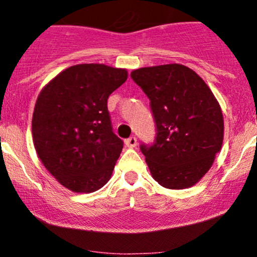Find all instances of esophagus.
<instances>
[{
  "label": "esophagus",
  "mask_w": 257,
  "mask_h": 257,
  "mask_svg": "<svg viewBox=\"0 0 257 257\" xmlns=\"http://www.w3.org/2000/svg\"><path fill=\"white\" fill-rule=\"evenodd\" d=\"M137 143H138V140H137V138H135V137H131V138L126 139V140H125V145L128 147H135V146H137Z\"/></svg>",
  "instance_id": "esophagus-1"
}]
</instances>
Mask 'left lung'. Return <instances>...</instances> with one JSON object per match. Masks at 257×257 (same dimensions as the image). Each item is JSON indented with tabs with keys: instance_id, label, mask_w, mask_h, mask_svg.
Returning <instances> with one entry per match:
<instances>
[{
	"instance_id": "obj_1",
	"label": "left lung",
	"mask_w": 257,
	"mask_h": 257,
	"mask_svg": "<svg viewBox=\"0 0 257 257\" xmlns=\"http://www.w3.org/2000/svg\"><path fill=\"white\" fill-rule=\"evenodd\" d=\"M131 77L149 98L156 124L153 143L140 145L152 178L170 190L191 187L210 169L222 146L219 102L184 65L143 67Z\"/></svg>"
}]
</instances>
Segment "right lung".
Returning <instances> with one entry per match:
<instances>
[{
  "label": "right lung",
  "mask_w": 257,
  "mask_h": 257,
  "mask_svg": "<svg viewBox=\"0 0 257 257\" xmlns=\"http://www.w3.org/2000/svg\"><path fill=\"white\" fill-rule=\"evenodd\" d=\"M128 77L102 64L69 67L38 95L34 145L43 166L73 192H94L111 178L123 149L113 133L107 99Z\"/></svg>",
  "instance_id": "right-lung-1"
}]
</instances>
